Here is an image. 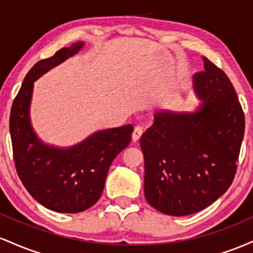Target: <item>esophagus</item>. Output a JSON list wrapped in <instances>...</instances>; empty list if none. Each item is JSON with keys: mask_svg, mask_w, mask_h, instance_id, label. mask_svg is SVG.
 Here are the masks:
<instances>
[{"mask_svg": "<svg viewBox=\"0 0 253 253\" xmlns=\"http://www.w3.org/2000/svg\"><path fill=\"white\" fill-rule=\"evenodd\" d=\"M143 133H144L143 127H141V126H136L135 128H134V130H133V133H132L133 141H138L139 139L141 138V135H143Z\"/></svg>", "mask_w": 253, "mask_h": 253, "instance_id": "1", "label": "esophagus"}]
</instances>
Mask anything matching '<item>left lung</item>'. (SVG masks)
Listing matches in <instances>:
<instances>
[{
  "instance_id": "1",
  "label": "left lung",
  "mask_w": 253,
  "mask_h": 253,
  "mask_svg": "<svg viewBox=\"0 0 253 253\" xmlns=\"http://www.w3.org/2000/svg\"><path fill=\"white\" fill-rule=\"evenodd\" d=\"M194 75L203 101L195 113L161 110L140 139L147 202L167 215L205 210L227 191L236 176L245 117L227 75L203 57Z\"/></svg>"
}]
</instances>
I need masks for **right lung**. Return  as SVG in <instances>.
Segmentation results:
<instances>
[{"mask_svg":"<svg viewBox=\"0 0 253 253\" xmlns=\"http://www.w3.org/2000/svg\"><path fill=\"white\" fill-rule=\"evenodd\" d=\"M82 46L83 42L72 43L39 60L26 75L10 110L9 129L19 178L34 200L58 213H80L98 201L110 164L128 146L133 132L132 125L101 130L68 150L38 140L28 115L33 82Z\"/></svg>","mask_w":253,"mask_h":253,"instance_id":"add662e5","label":"right lung"}]
</instances>
